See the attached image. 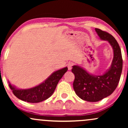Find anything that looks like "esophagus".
<instances>
[{"instance_id":"1","label":"esophagus","mask_w":128,"mask_h":128,"mask_svg":"<svg viewBox=\"0 0 128 128\" xmlns=\"http://www.w3.org/2000/svg\"><path fill=\"white\" fill-rule=\"evenodd\" d=\"M73 66V63L72 62H69L68 64H67V67H68V69L69 70H71L72 68V67Z\"/></svg>"}]
</instances>
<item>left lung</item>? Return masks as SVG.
Returning <instances> with one entry per match:
<instances>
[{
    "mask_svg": "<svg viewBox=\"0 0 128 128\" xmlns=\"http://www.w3.org/2000/svg\"><path fill=\"white\" fill-rule=\"evenodd\" d=\"M100 38L107 41L112 46L114 57L110 68L102 75H92L78 66H73L74 74L73 88L80 99L88 102H98L114 92L122 72L123 60L121 49L114 37L108 32L96 28Z\"/></svg>",
    "mask_w": 128,
    "mask_h": 128,
    "instance_id": "obj_1",
    "label": "left lung"
}]
</instances>
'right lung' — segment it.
Returning a JSON list of instances; mask_svg holds the SVG:
<instances>
[{"label":"right lung","instance_id":"add662e5","mask_svg":"<svg viewBox=\"0 0 128 128\" xmlns=\"http://www.w3.org/2000/svg\"><path fill=\"white\" fill-rule=\"evenodd\" d=\"M68 68L67 67L57 70L51 74L43 82L28 89H18L9 82V86L15 96L22 100L30 103H38L46 100L54 93L59 80Z\"/></svg>","mask_w":128,"mask_h":128}]
</instances>
